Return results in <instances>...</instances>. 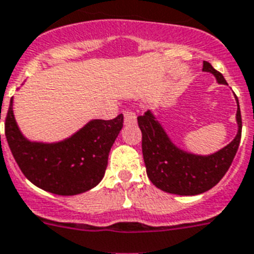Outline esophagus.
I'll use <instances>...</instances> for the list:
<instances>
[{"label": "esophagus", "mask_w": 254, "mask_h": 254, "mask_svg": "<svg viewBox=\"0 0 254 254\" xmlns=\"http://www.w3.org/2000/svg\"><path fill=\"white\" fill-rule=\"evenodd\" d=\"M135 121H137V116H135L133 111H124V123L127 124V125H131V124H135Z\"/></svg>", "instance_id": "obj_1"}]
</instances>
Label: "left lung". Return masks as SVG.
Returning a JSON list of instances; mask_svg holds the SVG:
<instances>
[{
  "label": "left lung",
  "instance_id": "obj_1",
  "mask_svg": "<svg viewBox=\"0 0 254 254\" xmlns=\"http://www.w3.org/2000/svg\"><path fill=\"white\" fill-rule=\"evenodd\" d=\"M203 71L214 74L219 84L227 85L222 73L208 62H204ZM236 120L239 130L231 143L210 156H196L177 148L150 112L138 116L142 131V152L151 182L157 189L176 195H199L216 186L229 170L239 148L242 138L239 102Z\"/></svg>",
  "mask_w": 254,
  "mask_h": 254
}]
</instances>
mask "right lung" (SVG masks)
<instances>
[{
	"mask_svg": "<svg viewBox=\"0 0 254 254\" xmlns=\"http://www.w3.org/2000/svg\"><path fill=\"white\" fill-rule=\"evenodd\" d=\"M123 124L120 114L112 120L90 121L59 143H31L16 127L11 98L5 119V135L15 161L35 186L68 196L85 192L101 182L108 153Z\"/></svg>",
	"mask_w": 254,
	"mask_h": 254,
	"instance_id": "right-lung-1",
	"label": "right lung"
}]
</instances>
